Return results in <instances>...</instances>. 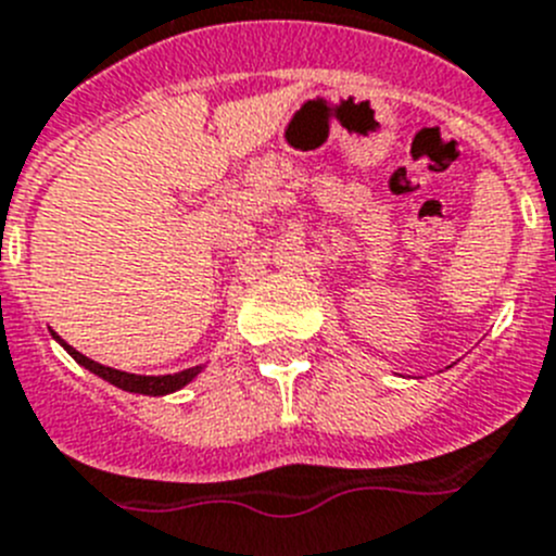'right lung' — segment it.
I'll use <instances>...</instances> for the list:
<instances>
[{"instance_id": "1", "label": "right lung", "mask_w": 556, "mask_h": 556, "mask_svg": "<svg viewBox=\"0 0 556 556\" xmlns=\"http://www.w3.org/2000/svg\"><path fill=\"white\" fill-rule=\"evenodd\" d=\"M52 339L58 341L60 348L65 350V353L71 355V358L76 361L79 366H85L88 371H93V375H99L101 380H106V383H112L115 389L121 391H129V394H146V396H165V394H173V391L185 389L187 383H192V380L198 378L203 371V366H190V369H181L176 371V375H131V371H124V369H112V366H104L99 364V361L88 358V355H81L79 350H74L65 339H60L58 333L52 330Z\"/></svg>"}]
</instances>
